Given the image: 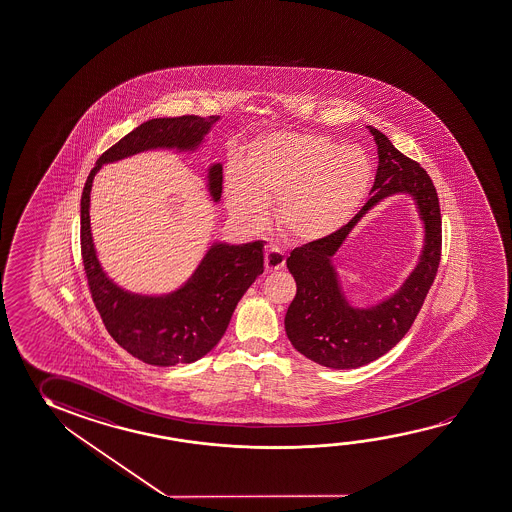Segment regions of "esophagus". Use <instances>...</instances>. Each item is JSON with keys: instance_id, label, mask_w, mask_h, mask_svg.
I'll return each instance as SVG.
<instances>
[{"instance_id": "1", "label": "esophagus", "mask_w": 512, "mask_h": 512, "mask_svg": "<svg viewBox=\"0 0 512 512\" xmlns=\"http://www.w3.org/2000/svg\"><path fill=\"white\" fill-rule=\"evenodd\" d=\"M284 254L279 251L277 247L274 245H270L267 247V252H265V268H267V272H276V270H281L284 268Z\"/></svg>"}]
</instances>
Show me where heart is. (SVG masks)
I'll return each mask as SVG.
<instances>
[{"label": "heart", "instance_id": "1", "mask_svg": "<svg viewBox=\"0 0 512 512\" xmlns=\"http://www.w3.org/2000/svg\"><path fill=\"white\" fill-rule=\"evenodd\" d=\"M372 167L354 146L329 138L276 131L252 142L244 163L233 162L224 178L231 215L258 228L274 205L277 228L293 242L309 244L334 235L365 199Z\"/></svg>", "mask_w": 512, "mask_h": 512}]
</instances>
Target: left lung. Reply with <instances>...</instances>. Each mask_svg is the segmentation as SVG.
I'll use <instances>...</instances> for the list:
<instances>
[{
	"label": "left lung",
	"mask_w": 512,
	"mask_h": 512,
	"mask_svg": "<svg viewBox=\"0 0 512 512\" xmlns=\"http://www.w3.org/2000/svg\"><path fill=\"white\" fill-rule=\"evenodd\" d=\"M379 155L370 199L334 235L290 252L286 267L297 293L284 317L293 347L318 365L350 370L368 365L393 349L411 329L434 283L441 260L438 194L420 163L402 155L384 133L366 126ZM393 194H409L424 226V247L405 283L388 298L359 309L342 292L332 258L365 213Z\"/></svg>",
	"instance_id": "8db88e82"
}]
</instances>
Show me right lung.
<instances>
[{"label": "right lung", "instance_id": "add662e5", "mask_svg": "<svg viewBox=\"0 0 512 512\" xmlns=\"http://www.w3.org/2000/svg\"><path fill=\"white\" fill-rule=\"evenodd\" d=\"M219 115L149 119L99 156L82 194V258L90 293L106 331L122 349L147 365L194 363L206 356L228 329L236 304L256 277L263 274V245L215 240L192 276L162 295L135 293L106 274L90 229V192L99 169L146 151L195 153L203 146ZM211 201L222 195V163L206 169Z\"/></svg>", "mask_w": 512, "mask_h": 512}]
</instances>
